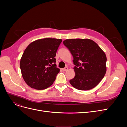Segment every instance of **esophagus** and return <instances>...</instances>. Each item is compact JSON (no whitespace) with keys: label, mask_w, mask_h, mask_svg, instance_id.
Masks as SVG:
<instances>
[{"label":"esophagus","mask_w":127,"mask_h":127,"mask_svg":"<svg viewBox=\"0 0 127 127\" xmlns=\"http://www.w3.org/2000/svg\"><path fill=\"white\" fill-rule=\"evenodd\" d=\"M68 67H65V68H63L62 69V70L63 71H67V70H68Z\"/></svg>","instance_id":"34e87169"}]
</instances>
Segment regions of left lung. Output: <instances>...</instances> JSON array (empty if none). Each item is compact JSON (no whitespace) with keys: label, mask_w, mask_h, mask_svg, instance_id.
Listing matches in <instances>:
<instances>
[{"label":"left lung","mask_w":127,"mask_h":127,"mask_svg":"<svg viewBox=\"0 0 127 127\" xmlns=\"http://www.w3.org/2000/svg\"><path fill=\"white\" fill-rule=\"evenodd\" d=\"M64 45L73 57L75 77L70 84L77 90L86 91L97 86L106 71V57L104 51L93 40L67 39Z\"/></svg>","instance_id":"8db88e82"}]
</instances>
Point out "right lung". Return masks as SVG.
<instances>
[{"mask_svg": "<svg viewBox=\"0 0 127 127\" xmlns=\"http://www.w3.org/2000/svg\"><path fill=\"white\" fill-rule=\"evenodd\" d=\"M62 41L57 38L39 39L26 48L20 61V68L24 81L30 88L42 90L54 82L60 71L55 57Z\"/></svg>", "mask_w": 127, "mask_h": 127, "instance_id": "add662e5", "label": "right lung"}]
</instances>
